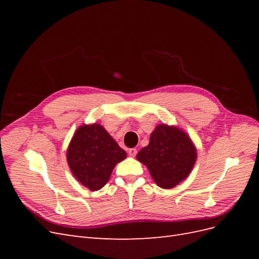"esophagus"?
I'll use <instances>...</instances> for the list:
<instances>
[{"label": "esophagus", "mask_w": 259, "mask_h": 259, "mask_svg": "<svg viewBox=\"0 0 259 259\" xmlns=\"http://www.w3.org/2000/svg\"><path fill=\"white\" fill-rule=\"evenodd\" d=\"M128 154L131 156H135L137 154V149L136 148H132V149H128Z\"/></svg>", "instance_id": "esophagus-1"}]
</instances>
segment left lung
Wrapping results in <instances>:
<instances>
[{
	"mask_svg": "<svg viewBox=\"0 0 259 259\" xmlns=\"http://www.w3.org/2000/svg\"><path fill=\"white\" fill-rule=\"evenodd\" d=\"M136 158L147 166L156 185L170 189L190 174L197 160V149L184 131L160 124L151 133L149 145Z\"/></svg>",
	"mask_w": 259,
	"mask_h": 259,
	"instance_id": "8db88e82",
	"label": "left lung"
}]
</instances>
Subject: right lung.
<instances>
[{
    "instance_id": "obj_1",
    "label": "right lung",
    "mask_w": 259,
    "mask_h": 259,
    "mask_svg": "<svg viewBox=\"0 0 259 259\" xmlns=\"http://www.w3.org/2000/svg\"><path fill=\"white\" fill-rule=\"evenodd\" d=\"M126 152L109 133L95 123L82 125L74 133L67 150V161L74 177L92 191L103 188Z\"/></svg>"
}]
</instances>
